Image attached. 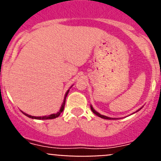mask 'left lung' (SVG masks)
Wrapping results in <instances>:
<instances>
[{"label": "left lung", "instance_id": "left-lung-1", "mask_svg": "<svg viewBox=\"0 0 161 161\" xmlns=\"http://www.w3.org/2000/svg\"><path fill=\"white\" fill-rule=\"evenodd\" d=\"M90 108H91V110L93 111V114H96V115H97L98 117L102 118V119H114V118H109V117H107V116H105V115L101 114H99V113H98V112H97L96 110H95V109H93V106H90ZM142 108H143V107H141V108H140V109H138V110L136 112H138V111H139V110H140V109H141ZM135 113H136V112H135Z\"/></svg>", "mask_w": 161, "mask_h": 161}]
</instances>
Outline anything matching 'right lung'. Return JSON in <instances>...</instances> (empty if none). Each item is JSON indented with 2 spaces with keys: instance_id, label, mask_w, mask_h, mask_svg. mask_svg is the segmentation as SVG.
I'll list each match as a JSON object with an SVG mask.
<instances>
[{
  "instance_id": "1",
  "label": "right lung",
  "mask_w": 161,
  "mask_h": 161,
  "mask_svg": "<svg viewBox=\"0 0 161 161\" xmlns=\"http://www.w3.org/2000/svg\"><path fill=\"white\" fill-rule=\"evenodd\" d=\"M72 86H71V87L69 88V89H68V90L66 92V93H65L63 103H62V105H61L60 109H59V110L57 112V113L47 115V116H39V117H36V116H32V115H30V114H28L24 113L23 111H22V112L25 115V116H27L28 118H31V119H39V120H40V119H55V118L59 117V115H60V114L62 113V112H63L64 109L65 101H66V97L68 96V92H69V90H70V89H71V88H72Z\"/></svg>"
}]
</instances>
